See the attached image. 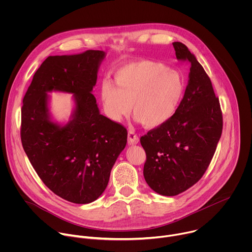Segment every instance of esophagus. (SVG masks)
<instances>
[{
  "instance_id": "34e87169",
  "label": "esophagus",
  "mask_w": 252,
  "mask_h": 252,
  "mask_svg": "<svg viewBox=\"0 0 252 252\" xmlns=\"http://www.w3.org/2000/svg\"><path fill=\"white\" fill-rule=\"evenodd\" d=\"M139 141V138L138 136L131 130L128 131V134H127V143L129 146H132V145H136V143H138Z\"/></svg>"
}]
</instances>
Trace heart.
Masks as SVG:
<instances>
[{
	"label": "heart",
	"instance_id": "b5f03b06",
	"mask_svg": "<svg viewBox=\"0 0 252 252\" xmlns=\"http://www.w3.org/2000/svg\"><path fill=\"white\" fill-rule=\"evenodd\" d=\"M102 81L100 98L111 121L121 123L131 111L148 128L165 124L175 113L185 91L182 75L154 61H138L118 68Z\"/></svg>",
	"mask_w": 252,
	"mask_h": 252
}]
</instances>
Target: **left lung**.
<instances>
[{
    "mask_svg": "<svg viewBox=\"0 0 252 252\" xmlns=\"http://www.w3.org/2000/svg\"><path fill=\"white\" fill-rule=\"evenodd\" d=\"M177 60L189 63V82L174 115L140 137L143 176L157 193L173 196L196 184L207 169L222 132V114L210 79L195 56L172 43Z\"/></svg>",
    "mask_w": 252,
    "mask_h": 252,
    "instance_id": "8db88e82",
    "label": "left lung"
}]
</instances>
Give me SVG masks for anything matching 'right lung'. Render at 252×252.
Instances as JSON below:
<instances>
[{"instance_id": "add662e5", "label": "right lung", "mask_w": 252, "mask_h": 252, "mask_svg": "<svg viewBox=\"0 0 252 252\" xmlns=\"http://www.w3.org/2000/svg\"><path fill=\"white\" fill-rule=\"evenodd\" d=\"M103 51L50 56L35 71L24 96L21 139L43 183L60 197L79 204L97 199L126 145L127 131L100 115L92 94ZM73 94L66 124L52 120L49 92Z\"/></svg>"}]
</instances>
